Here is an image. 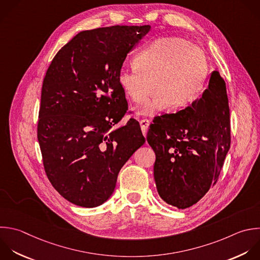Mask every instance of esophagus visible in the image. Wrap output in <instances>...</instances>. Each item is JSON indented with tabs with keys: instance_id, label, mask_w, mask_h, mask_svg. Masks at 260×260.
I'll list each match as a JSON object with an SVG mask.
<instances>
[{
	"instance_id": "1",
	"label": "esophagus",
	"mask_w": 260,
	"mask_h": 260,
	"mask_svg": "<svg viewBox=\"0 0 260 260\" xmlns=\"http://www.w3.org/2000/svg\"><path fill=\"white\" fill-rule=\"evenodd\" d=\"M139 123H140V127H141V130H142V133H143V135L145 137L147 129H148V126H149V121L147 119H143V120H140Z\"/></svg>"
}]
</instances>
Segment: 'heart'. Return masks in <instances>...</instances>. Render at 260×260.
<instances>
[{"label":"heart","instance_id":"obj_1","mask_svg":"<svg viewBox=\"0 0 260 260\" xmlns=\"http://www.w3.org/2000/svg\"><path fill=\"white\" fill-rule=\"evenodd\" d=\"M208 72L202 49L181 38H162L139 51L135 65L120 69L119 82L133 102H139L156 80L158 93L136 108L140 115L156 116L176 105L186 107L195 102L206 85Z\"/></svg>","mask_w":260,"mask_h":260}]
</instances>
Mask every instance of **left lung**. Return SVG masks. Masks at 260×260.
<instances>
[{"label": "left lung", "mask_w": 260, "mask_h": 260, "mask_svg": "<svg viewBox=\"0 0 260 260\" xmlns=\"http://www.w3.org/2000/svg\"><path fill=\"white\" fill-rule=\"evenodd\" d=\"M147 142L160 198L178 208L197 203L216 183L231 145L226 88L217 71L190 107L154 119Z\"/></svg>", "instance_id": "obj_1"}]
</instances>
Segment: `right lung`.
Listing matches in <instances>:
<instances>
[{
  "instance_id": "1",
  "label": "right lung",
  "mask_w": 260,
  "mask_h": 260,
  "mask_svg": "<svg viewBox=\"0 0 260 260\" xmlns=\"http://www.w3.org/2000/svg\"><path fill=\"white\" fill-rule=\"evenodd\" d=\"M149 25H115L75 36L43 82L38 139L46 174L68 201L95 207L113 194L120 170L142 146L139 123L116 128L128 110L119 72Z\"/></svg>"
}]
</instances>
